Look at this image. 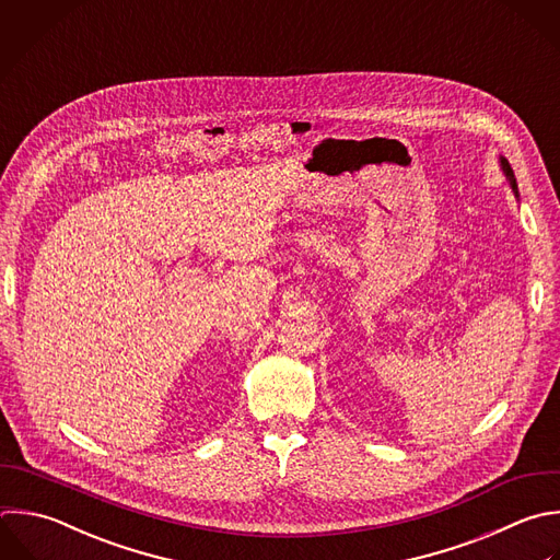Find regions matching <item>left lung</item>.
<instances>
[{
  "label": "left lung",
  "mask_w": 560,
  "mask_h": 560,
  "mask_svg": "<svg viewBox=\"0 0 560 560\" xmlns=\"http://www.w3.org/2000/svg\"><path fill=\"white\" fill-rule=\"evenodd\" d=\"M501 166H503V173H505V177L510 179V186H512V190L516 192V179H514V173H512V168H510L508 160H503V158H501Z\"/></svg>",
  "instance_id": "obj_1"
}]
</instances>
